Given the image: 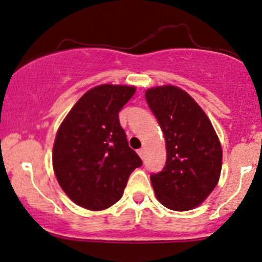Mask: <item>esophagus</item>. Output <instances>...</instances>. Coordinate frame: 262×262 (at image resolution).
<instances>
[{"label": "esophagus", "mask_w": 262, "mask_h": 262, "mask_svg": "<svg viewBox=\"0 0 262 262\" xmlns=\"http://www.w3.org/2000/svg\"><path fill=\"white\" fill-rule=\"evenodd\" d=\"M137 153H138V156H140L141 157V158H144V149L143 148H141V149H138L137 150Z\"/></svg>", "instance_id": "obj_1"}]
</instances>
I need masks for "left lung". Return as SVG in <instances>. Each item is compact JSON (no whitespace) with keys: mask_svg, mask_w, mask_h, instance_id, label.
<instances>
[{"mask_svg":"<svg viewBox=\"0 0 262 262\" xmlns=\"http://www.w3.org/2000/svg\"><path fill=\"white\" fill-rule=\"evenodd\" d=\"M149 109L165 138L167 162L150 175L156 196L173 211H189L216 187L222 169V147L210 119L195 100L174 85L146 92Z\"/></svg>","mask_w":262,"mask_h":262,"instance_id":"obj_1","label":"left lung"}]
</instances>
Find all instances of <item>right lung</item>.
Masks as SVG:
<instances>
[{
    "label": "right lung",
    "mask_w": 262,
    "mask_h": 262,
    "mask_svg": "<svg viewBox=\"0 0 262 262\" xmlns=\"http://www.w3.org/2000/svg\"><path fill=\"white\" fill-rule=\"evenodd\" d=\"M136 88L101 84L75 104L58 128L52 150L56 179L81 207L100 211L121 199L142 161L128 147L119 112Z\"/></svg>",
    "instance_id": "obj_1"
}]
</instances>
